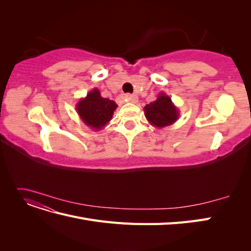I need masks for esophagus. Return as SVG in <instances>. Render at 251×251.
I'll return each instance as SVG.
<instances>
[{
	"mask_svg": "<svg viewBox=\"0 0 251 251\" xmlns=\"http://www.w3.org/2000/svg\"><path fill=\"white\" fill-rule=\"evenodd\" d=\"M125 98H126V101L132 102V103H136L138 100V97L136 95H133V94H126Z\"/></svg>",
	"mask_w": 251,
	"mask_h": 251,
	"instance_id": "esophagus-1",
	"label": "esophagus"
}]
</instances>
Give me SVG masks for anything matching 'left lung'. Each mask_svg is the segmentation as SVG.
<instances>
[{
    "label": "left lung",
    "mask_w": 251,
    "mask_h": 251,
    "mask_svg": "<svg viewBox=\"0 0 251 251\" xmlns=\"http://www.w3.org/2000/svg\"><path fill=\"white\" fill-rule=\"evenodd\" d=\"M143 110L149 123L159 128L169 126L176 123L180 114L178 108L172 101L171 97L164 92L159 93L156 100L147 104Z\"/></svg>",
    "instance_id": "1"
}]
</instances>
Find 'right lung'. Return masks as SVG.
<instances>
[{
	"mask_svg": "<svg viewBox=\"0 0 251 251\" xmlns=\"http://www.w3.org/2000/svg\"><path fill=\"white\" fill-rule=\"evenodd\" d=\"M116 108L117 104L109 98H103L97 88L90 91L86 97L80 98L75 105L82 123L97 131L109 124Z\"/></svg>",
	"mask_w": 251,
	"mask_h": 251,
	"instance_id": "right-lung-1",
	"label": "right lung"
}]
</instances>
